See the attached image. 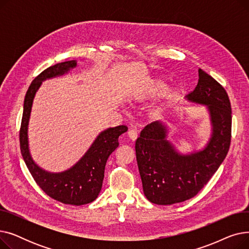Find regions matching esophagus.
Returning <instances> with one entry per match:
<instances>
[{
  "mask_svg": "<svg viewBox=\"0 0 249 249\" xmlns=\"http://www.w3.org/2000/svg\"><path fill=\"white\" fill-rule=\"evenodd\" d=\"M127 134H128L129 139L131 140V141H135V140L137 139V137H138L137 131H136L135 129H129V130H128V132H127Z\"/></svg>",
  "mask_w": 249,
  "mask_h": 249,
  "instance_id": "obj_1",
  "label": "esophagus"
}]
</instances>
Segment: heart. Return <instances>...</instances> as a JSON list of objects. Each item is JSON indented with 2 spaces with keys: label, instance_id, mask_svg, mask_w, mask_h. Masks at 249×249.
Instances as JSON below:
<instances>
[{
  "label": "heart",
  "instance_id": "heart-1",
  "mask_svg": "<svg viewBox=\"0 0 249 249\" xmlns=\"http://www.w3.org/2000/svg\"><path fill=\"white\" fill-rule=\"evenodd\" d=\"M163 88V84L162 82L160 81H158V80H153V81H150L146 87L144 88V89H143L141 93H139L136 97H135V100L136 101H141L143 99H146V98H150L154 95H156L159 93V91H160ZM176 93V91H175Z\"/></svg>",
  "mask_w": 249,
  "mask_h": 249
}]
</instances>
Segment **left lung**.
Listing matches in <instances>:
<instances>
[{"label":"left lung","mask_w":249,"mask_h":249,"mask_svg":"<svg viewBox=\"0 0 249 249\" xmlns=\"http://www.w3.org/2000/svg\"><path fill=\"white\" fill-rule=\"evenodd\" d=\"M187 100L206 105L212 135L203 150L180 154L167 140V129L155 121L142 130L135 143L143 192L156 205H172L195 197L223 162L231 142V105L225 89L199 69V81Z\"/></svg>","instance_id":"left-lung-1"}]
</instances>
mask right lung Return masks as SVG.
<instances>
[{
	"mask_svg": "<svg viewBox=\"0 0 249 249\" xmlns=\"http://www.w3.org/2000/svg\"><path fill=\"white\" fill-rule=\"evenodd\" d=\"M75 67V60L56 63L34 78L24 100L20 128V149L31 176L46 195L63 204L81 206L97 199L102 189L108 158L119 145L118 138L127 131V126L120 125L104 130L77 163L68 171L58 174L45 172L33 161L29 151L27 134L33 99L42 82L47 78L67 73Z\"/></svg>",
	"mask_w": 249,
	"mask_h": 249,
	"instance_id": "1",
	"label": "right lung"
}]
</instances>
